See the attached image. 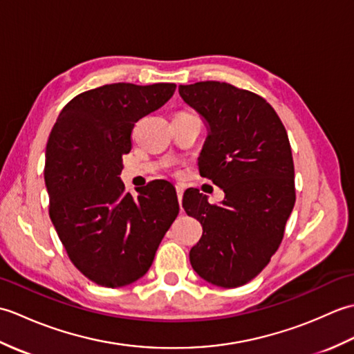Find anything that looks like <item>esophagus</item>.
Returning <instances> with one entry per match:
<instances>
[{
    "mask_svg": "<svg viewBox=\"0 0 354 354\" xmlns=\"http://www.w3.org/2000/svg\"><path fill=\"white\" fill-rule=\"evenodd\" d=\"M176 194H178L179 205H181L183 204V196H184V187L183 185H176ZM181 209H183V207H181Z\"/></svg>",
    "mask_w": 354,
    "mask_h": 354,
    "instance_id": "obj_1",
    "label": "esophagus"
}]
</instances>
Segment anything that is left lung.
<instances>
[{
    "label": "left lung",
    "instance_id": "8db88e82",
    "mask_svg": "<svg viewBox=\"0 0 354 354\" xmlns=\"http://www.w3.org/2000/svg\"><path fill=\"white\" fill-rule=\"evenodd\" d=\"M179 95L207 120L199 173L225 192L209 204L184 193L185 213L202 225L190 263L205 281L237 288L257 277L280 246L295 205V171L288 132L259 94L225 82L179 85Z\"/></svg>",
    "mask_w": 354,
    "mask_h": 354
}]
</instances>
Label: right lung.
<instances>
[{"label": "right lung", "instance_id": "add662e5", "mask_svg": "<svg viewBox=\"0 0 354 354\" xmlns=\"http://www.w3.org/2000/svg\"><path fill=\"white\" fill-rule=\"evenodd\" d=\"M175 84H111L74 97L45 150L48 213L73 265L93 283L122 288L145 275L179 213L167 181L133 198L120 179L135 123L161 108Z\"/></svg>", "mask_w": 354, "mask_h": 354}]
</instances>
